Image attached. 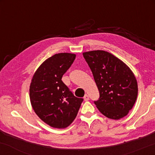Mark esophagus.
Masks as SVG:
<instances>
[{"mask_svg":"<svg viewBox=\"0 0 155 155\" xmlns=\"http://www.w3.org/2000/svg\"><path fill=\"white\" fill-rule=\"evenodd\" d=\"M84 99L85 101H89V96L87 95H85L84 97Z\"/></svg>","mask_w":155,"mask_h":155,"instance_id":"34e87169","label":"esophagus"}]
</instances>
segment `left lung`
Masks as SVG:
<instances>
[{
	"instance_id": "obj_1",
	"label": "left lung",
	"mask_w": 155,
	"mask_h": 155,
	"mask_svg": "<svg viewBox=\"0 0 155 155\" xmlns=\"http://www.w3.org/2000/svg\"><path fill=\"white\" fill-rule=\"evenodd\" d=\"M100 92L95 101L102 114L111 120L127 116L138 96V83L131 69L111 53L104 50L83 52Z\"/></svg>"
}]
</instances>
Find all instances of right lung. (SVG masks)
Here are the masks:
<instances>
[{"instance_id":"1","label":"right lung","mask_w":155,"mask_h":155,"mask_svg":"<svg viewBox=\"0 0 155 155\" xmlns=\"http://www.w3.org/2000/svg\"><path fill=\"white\" fill-rule=\"evenodd\" d=\"M76 54H55L40 65L30 84V101L33 111L51 127L63 129L74 122L82 98L73 95L62 81L74 63Z\"/></svg>"}]
</instances>
